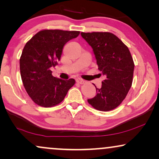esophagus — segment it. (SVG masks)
<instances>
[{"label": "esophagus", "mask_w": 159, "mask_h": 159, "mask_svg": "<svg viewBox=\"0 0 159 159\" xmlns=\"http://www.w3.org/2000/svg\"><path fill=\"white\" fill-rule=\"evenodd\" d=\"M76 81H77L78 84H84V82H85V81H84V80H83L82 79H77Z\"/></svg>", "instance_id": "esophagus-1"}]
</instances>
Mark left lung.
<instances>
[{"label":"left lung","mask_w":159,"mask_h":159,"mask_svg":"<svg viewBox=\"0 0 159 159\" xmlns=\"http://www.w3.org/2000/svg\"><path fill=\"white\" fill-rule=\"evenodd\" d=\"M81 36L93 48L98 69L106 77L96 95L88 99L95 109H114L127 96L132 83L134 62L128 48L110 32H81Z\"/></svg>","instance_id":"8db88e82"}]
</instances>
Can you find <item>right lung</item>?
<instances>
[{
	"instance_id": "add662e5",
	"label": "right lung",
	"mask_w": 159,
	"mask_h": 159,
	"mask_svg": "<svg viewBox=\"0 0 159 159\" xmlns=\"http://www.w3.org/2000/svg\"><path fill=\"white\" fill-rule=\"evenodd\" d=\"M79 31L45 30L26 43L19 60L24 87L32 101L43 107H51L64 99L75 83L52 75L61 56L65 44L79 35Z\"/></svg>"
}]
</instances>
